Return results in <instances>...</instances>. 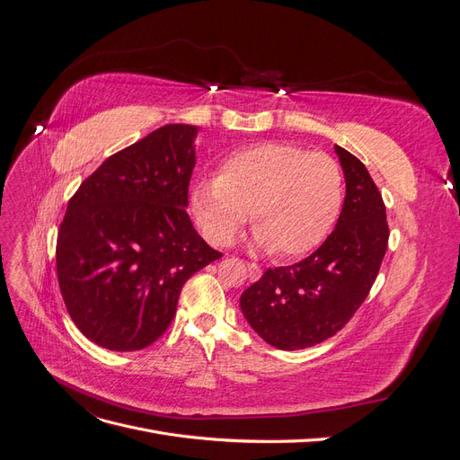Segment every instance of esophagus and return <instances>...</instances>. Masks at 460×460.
<instances>
[{"instance_id": "esophagus-1", "label": "esophagus", "mask_w": 460, "mask_h": 460, "mask_svg": "<svg viewBox=\"0 0 460 460\" xmlns=\"http://www.w3.org/2000/svg\"><path fill=\"white\" fill-rule=\"evenodd\" d=\"M247 270H249V278H252V280H259V278H261V267H259V264L247 262Z\"/></svg>"}]
</instances>
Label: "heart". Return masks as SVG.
Listing matches in <instances>:
<instances>
[{
  "instance_id": "obj_1",
  "label": "heart",
  "mask_w": 460,
  "mask_h": 460,
  "mask_svg": "<svg viewBox=\"0 0 460 460\" xmlns=\"http://www.w3.org/2000/svg\"><path fill=\"white\" fill-rule=\"evenodd\" d=\"M190 201L211 243H232L252 213L257 243L276 259H297L323 243L336 225L343 172L324 151L264 142L228 153L217 178H199L191 186Z\"/></svg>"
}]
</instances>
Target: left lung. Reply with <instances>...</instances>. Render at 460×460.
<instances>
[{
    "mask_svg": "<svg viewBox=\"0 0 460 460\" xmlns=\"http://www.w3.org/2000/svg\"><path fill=\"white\" fill-rule=\"evenodd\" d=\"M345 174L338 225L313 255L269 269L242 297L259 336L284 351L305 349L336 333L367 299L387 249L385 205L367 166L336 146Z\"/></svg>",
    "mask_w": 460,
    "mask_h": 460,
    "instance_id": "obj_1",
    "label": "left lung"
}]
</instances>
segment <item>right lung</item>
<instances>
[{
    "label": "right lung",
    "instance_id": "add662e5",
    "mask_svg": "<svg viewBox=\"0 0 460 460\" xmlns=\"http://www.w3.org/2000/svg\"><path fill=\"white\" fill-rule=\"evenodd\" d=\"M190 124H166L80 184L58 235L61 296L76 328L111 351L157 341L190 278L222 257L188 217Z\"/></svg>",
    "mask_w": 460,
    "mask_h": 460
}]
</instances>
